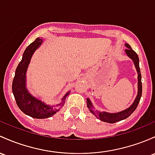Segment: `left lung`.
<instances>
[{
	"label": "left lung",
	"instance_id": "1",
	"mask_svg": "<svg viewBox=\"0 0 155 155\" xmlns=\"http://www.w3.org/2000/svg\"><path fill=\"white\" fill-rule=\"evenodd\" d=\"M126 47L127 49L125 50L126 54L127 57H130L132 59V62H134L136 71L137 72V94L136 96V98L133 103L128 108L125 109V110H122V111L118 112V113H108V112L105 111H99L95 109L93 107V104L91 101L90 100L89 98H87V106L90 111L97 118L100 119L104 122H107V123L114 124L115 122L120 121L122 120H124L127 118H128L130 115H131L137 108V105H138L139 101H140L141 95H142V83H141V74L140 67H139V58L138 56L136 53L132 49V48L129 44L125 43Z\"/></svg>",
	"mask_w": 155,
	"mask_h": 155
}]
</instances>
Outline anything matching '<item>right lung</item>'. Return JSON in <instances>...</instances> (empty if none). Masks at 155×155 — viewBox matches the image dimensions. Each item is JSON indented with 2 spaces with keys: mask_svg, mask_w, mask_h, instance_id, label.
<instances>
[{
  "mask_svg": "<svg viewBox=\"0 0 155 155\" xmlns=\"http://www.w3.org/2000/svg\"><path fill=\"white\" fill-rule=\"evenodd\" d=\"M42 38L37 37L32 43L25 48L21 61L18 64L15 71V75L12 82V93L18 107L25 115L34 118H47L53 116L54 114L63 107L66 96L70 94L67 92L62 97L60 103L56 105L47 104L39 98L32 96L26 87V73L31 59L34 53L42 45Z\"/></svg>",
  "mask_w": 155,
  "mask_h": 155,
  "instance_id": "1",
  "label": "right lung"
}]
</instances>
